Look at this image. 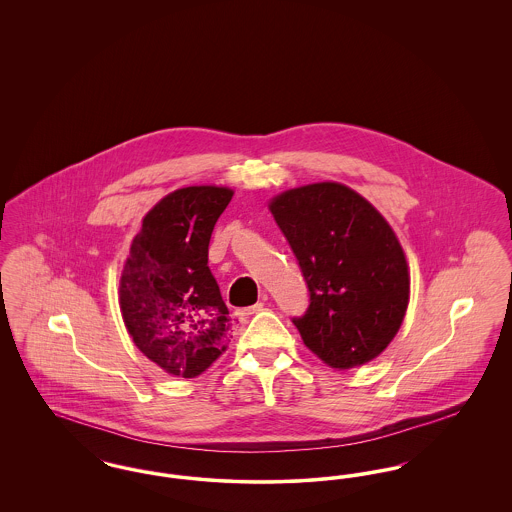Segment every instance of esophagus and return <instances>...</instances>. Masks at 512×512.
<instances>
[{
	"label": "esophagus",
	"instance_id": "obj_1",
	"mask_svg": "<svg viewBox=\"0 0 512 512\" xmlns=\"http://www.w3.org/2000/svg\"><path fill=\"white\" fill-rule=\"evenodd\" d=\"M263 307H265V303H255V305H251V307H245V309H236V315L238 317H249V315H255V313H259V311H263Z\"/></svg>",
	"mask_w": 512,
	"mask_h": 512
}]
</instances>
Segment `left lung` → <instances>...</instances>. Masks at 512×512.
I'll return each mask as SVG.
<instances>
[{"instance_id":"8db88e82","label":"left lung","mask_w":512,"mask_h":512,"mask_svg":"<svg viewBox=\"0 0 512 512\" xmlns=\"http://www.w3.org/2000/svg\"><path fill=\"white\" fill-rule=\"evenodd\" d=\"M268 209L309 288L305 315L293 318L303 343L340 370L376 359L399 332L411 288L390 224L338 182L293 188Z\"/></svg>"}]
</instances>
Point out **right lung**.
Here are the masks:
<instances>
[{
  "mask_svg": "<svg viewBox=\"0 0 512 512\" xmlns=\"http://www.w3.org/2000/svg\"><path fill=\"white\" fill-rule=\"evenodd\" d=\"M232 195L222 186L165 195L142 220L122 268L126 330L172 376H199L230 341L228 309L207 263L213 228Z\"/></svg>",
  "mask_w": 512,
  "mask_h": 512,
  "instance_id": "right-lung-1",
  "label": "right lung"
}]
</instances>
